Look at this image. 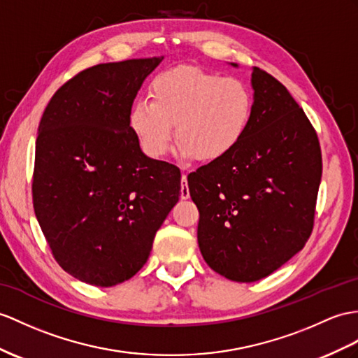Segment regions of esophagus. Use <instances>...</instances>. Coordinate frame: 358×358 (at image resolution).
Masks as SVG:
<instances>
[{"label": "esophagus", "mask_w": 358, "mask_h": 358, "mask_svg": "<svg viewBox=\"0 0 358 358\" xmlns=\"http://www.w3.org/2000/svg\"><path fill=\"white\" fill-rule=\"evenodd\" d=\"M180 199L182 200L189 199V188H188V182H187V174H182V179H180Z\"/></svg>", "instance_id": "34e87169"}]
</instances>
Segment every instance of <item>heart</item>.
Here are the masks:
<instances>
[{"label":"heart","mask_w":358,"mask_h":358,"mask_svg":"<svg viewBox=\"0 0 358 358\" xmlns=\"http://www.w3.org/2000/svg\"><path fill=\"white\" fill-rule=\"evenodd\" d=\"M150 99L130 109V127L152 159L169 152L176 126L182 158L217 162L237 149L254 118V94L234 77L182 66L155 77Z\"/></svg>","instance_id":"b5f03b06"}]
</instances>
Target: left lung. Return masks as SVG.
Returning <instances> with one entry per match:
<instances>
[{
	"label": "left lung",
	"instance_id": "obj_1",
	"mask_svg": "<svg viewBox=\"0 0 358 358\" xmlns=\"http://www.w3.org/2000/svg\"><path fill=\"white\" fill-rule=\"evenodd\" d=\"M250 85L255 106L246 136L226 158L188 174L200 254L237 282L266 278L302 250L322 178L319 139L302 108L257 66Z\"/></svg>",
	"mask_w": 358,
	"mask_h": 358
}]
</instances>
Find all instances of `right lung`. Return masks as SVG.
I'll use <instances>...</instances> for the list:
<instances>
[{"label": "right lung", "mask_w": 358, "mask_h": 358, "mask_svg": "<svg viewBox=\"0 0 358 358\" xmlns=\"http://www.w3.org/2000/svg\"><path fill=\"white\" fill-rule=\"evenodd\" d=\"M162 59L85 69L56 91L41 118L34 214L59 266L82 282L130 280L179 200V169L145 156L129 121Z\"/></svg>", "instance_id": "right-lung-1"}]
</instances>
